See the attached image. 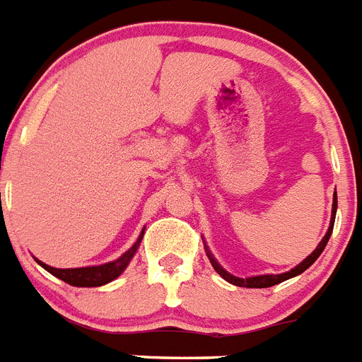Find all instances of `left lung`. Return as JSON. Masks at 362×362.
<instances>
[{"instance_id": "1", "label": "left lung", "mask_w": 362, "mask_h": 362, "mask_svg": "<svg viewBox=\"0 0 362 362\" xmlns=\"http://www.w3.org/2000/svg\"><path fill=\"white\" fill-rule=\"evenodd\" d=\"M335 213H337V193L333 194V206H332V220H329V228L328 231H326V235L322 237V240L319 242V246L315 247V251H313L312 255H308L306 259L303 260L300 264H297L293 269H290V272L286 273H281V275H257V276H247V279H238V276L231 275V273L226 272L222 266H220L218 262L215 260V257L209 253V250H207L206 246V251H207V257H209V260H211V266L215 268V272L218 273L224 281L231 282V284L235 286H240V288H269V286H275L279 284V282H284L288 281V279H291V276H297L300 275L303 272H306L310 266H312L313 262H315L317 259H319V255L322 253V250L326 247V244H328L329 240V235H332L333 231V222H335Z\"/></svg>"}]
</instances>
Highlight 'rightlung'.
I'll use <instances>...</instances> for the list:
<instances>
[{"label": "right lung", "instance_id": "obj_1", "mask_svg": "<svg viewBox=\"0 0 362 362\" xmlns=\"http://www.w3.org/2000/svg\"><path fill=\"white\" fill-rule=\"evenodd\" d=\"M144 238V229L138 240L134 242L133 247L127 250L120 259L112 260V262L102 264V266H87V268H67V269H59V268H52V266H47V264L40 262L36 259V262L42 266L43 269H47L49 273H52L54 276H58L59 281L67 282L71 286H78V288H96V286H103L107 282L115 281L116 276H120L124 273V269L127 268L131 259L136 253L138 246H140V242Z\"/></svg>", "mask_w": 362, "mask_h": 362}]
</instances>
